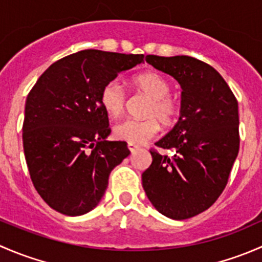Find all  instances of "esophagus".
<instances>
[{
	"mask_svg": "<svg viewBox=\"0 0 262 262\" xmlns=\"http://www.w3.org/2000/svg\"><path fill=\"white\" fill-rule=\"evenodd\" d=\"M128 148L132 153H134L137 149H139V146H137L136 143H128Z\"/></svg>",
	"mask_w": 262,
	"mask_h": 262,
	"instance_id": "1",
	"label": "esophagus"
}]
</instances>
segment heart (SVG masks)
Wrapping results in <instances>:
<instances>
[{"label":"heart","mask_w":262,"mask_h":262,"mask_svg":"<svg viewBox=\"0 0 262 262\" xmlns=\"http://www.w3.org/2000/svg\"><path fill=\"white\" fill-rule=\"evenodd\" d=\"M133 83L144 95L150 97L146 107V119L126 118L114 126V136L129 143H144L157 136L160 126H172L181 114L182 102L171 92V82L157 72H146L136 76ZM125 89L119 80L104 84L100 92V104L110 116H118L125 109Z\"/></svg>","instance_id":"1"}]
</instances>
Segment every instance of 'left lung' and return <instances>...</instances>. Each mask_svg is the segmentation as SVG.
Instances as JSON below:
<instances>
[{
	"label": "left lung",
	"instance_id": "8db88e82",
	"mask_svg": "<svg viewBox=\"0 0 262 262\" xmlns=\"http://www.w3.org/2000/svg\"><path fill=\"white\" fill-rule=\"evenodd\" d=\"M149 64L181 84L178 124L152 148L142 185L153 207L168 218L204 212L223 192L239 150L238 102L212 66L187 55H147Z\"/></svg>",
	"mask_w": 262,
	"mask_h": 262
}]
</instances>
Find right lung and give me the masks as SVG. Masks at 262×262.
Wrapping results in <instances>:
<instances>
[{"mask_svg":"<svg viewBox=\"0 0 262 262\" xmlns=\"http://www.w3.org/2000/svg\"><path fill=\"white\" fill-rule=\"evenodd\" d=\"M143 58L81 50L53 63L29 92L23 124L26 165L38 194L57 212L73 216L94 209L113 168L130 153L125 142L105 139L112 129L100 92Z\"/></svg>","mask_w":262,"mask_h":262,"instance_id":"1","label":"right lung"}]
</instances>
